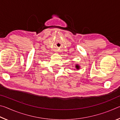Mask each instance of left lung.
Returning <instances> with one entry per match:
<instances>
[{"mask_svg":"<svg viewBox=\"0 0 120 120\" xmlns=\"http://www.w3.org/2000/svg\"><path fill=\"white\" fill-rule=\"evenodd\" d=\"M75 68H76L77 70H79L80 69V66L78 64H76V65H75Z\"/></svg>","mask_w":120,"mask_h":120,"instance_id":"obj_1","label":"left lung"}]
</instances>
